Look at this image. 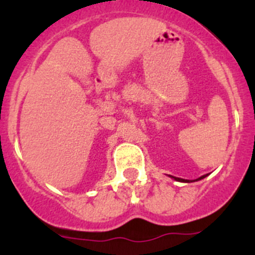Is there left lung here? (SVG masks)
<instances>
[{"label":"left lung","mask_w":255,"mask_h":255,"mask_svg":"<svg viewBox=\"0 0 255 255\" xmlns=\"http://www.w3.org/2000/svg\"><path fill=\"white\" fill-rule=\"evenodd\" d=\"M170 177H173V179H174V180H176V181H181V182H190L189 180L180 179V177H175V176H170ZM204 177H206V175H202L201 177H199V179H196V181H197V180H201V179H204Z\"/></svg>","instance_id":"left-lung-1"}]
</instances>
